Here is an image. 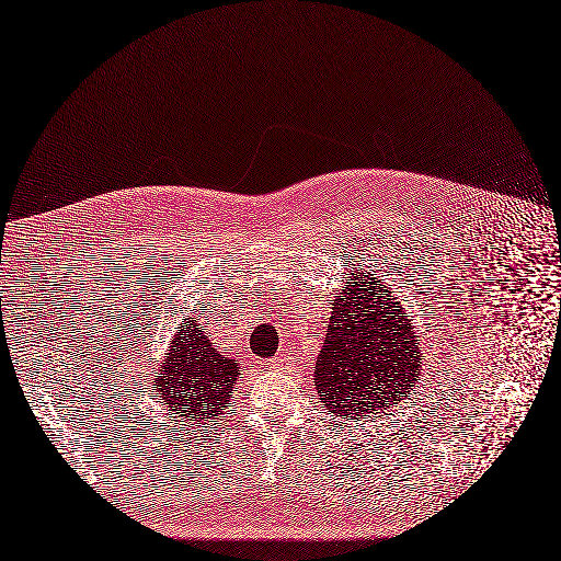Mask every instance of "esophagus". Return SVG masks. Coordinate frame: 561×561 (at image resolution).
<instances>
[{"instance_id":"34e87169","label":"esophagus","mask_w":561,"mask_h":561,"mask_svg":"<svg viewBox=\"0 0 561 561\" xmlns=\"http://www.w3.org/2000/svg\"><path fill=\"white\" fill-rule=\"evenodd\" d=\"M270 364H272V368H285L289 362H287V357L276 355V357H272V359H270Z\"/></svg>"}]
</instances>
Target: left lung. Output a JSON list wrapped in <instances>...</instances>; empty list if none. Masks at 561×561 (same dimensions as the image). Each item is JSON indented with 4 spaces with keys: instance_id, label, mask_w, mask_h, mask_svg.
I'll list each match as a JSON object with an SVG mask.
<instances>
[{
    "instance_id": "1",
    "label": "left lung",
    "mask_w": 561,
    "mask_h": 561,
    "mask_svg": "<svg viewBox=\"0 0 561 561\" xmlns=\"http://www.w3.org/2000/svg\"><path fill=\"white\" fill-rule=\"evenodd\" d=\"M332 308L325 343L317 357L314 386L339 417L393 407L420 375V339L381 280L353 274Z\"/></svg>"
}]
</instances>
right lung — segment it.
<instances>
[{
    "mask_svg": "<svg viewBox=\"0 0 561 561\" xmlns=\"http://www.w3.org/2000/svg\"><path fill=\"white\" fill-rule=\"evenodd\" d=\"M236 379L238 364L215 351L195 321H186L172 341L154 386L170 411L186 420L210 422L229 404Z\"/></svg>",
    "mask_w": 561,
    "mask_h": 561,
    "instance_id": "right-lung-1",
    "label": "right lung"
}]
</instances>
